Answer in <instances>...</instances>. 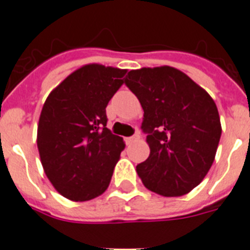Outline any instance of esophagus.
<instances>
[{"label": "esophagus", "instance_id": "1", "mask_svg": "<svg viewBox=\"0 0 250 250\" xmlns=\"http://www.w3.org/2000/svg\"><path fill=\"white\" fill-rule=\"evenodd\" d=\"M139 139V134H135V135H133V137H129V138H125V142H126V144H130L133 143V142H135V140Z\"/></svg>", "mask_w": 250, "mask_h": 250}]
</instances>
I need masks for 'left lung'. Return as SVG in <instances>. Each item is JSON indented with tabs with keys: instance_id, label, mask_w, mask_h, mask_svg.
<instances>
[{
	"instance_id": "1",
	"label": "left lung",
	"mask_w": 250,
	"mask_h": 250,
	"mask_svg": "<svg viewBox=\"0 0 250 250\" xmlns=\"http://www.w3.org/2000/svg\"><path fill=\"white\" fill-rule=\"evenodd\" d=\"M125 84L143 107L150 153L137 166L144 187L164 197L188 194L211 168L221 138L216 103L171 66L131 70Z\"/></svg>"
}]
</instances>
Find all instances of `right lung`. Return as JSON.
<instances>
[{
  "mask_svg": "<svg viewBox=\"0 0 250 250\" xmlns=\"http://www.w3.org/2000/svg\"><path fill=\"white\" fill-rule=\"evenodd\" d=\"M125 74L100 63L84 65L43 104L37 133L39 157L51 184L70 201H90L110 185L125 143L106 127V107Z\"/></svg>",
  "mask_w": 250,
  "mask_h": 250,
  "instance_id": "obj_1",
  "label": "right lung"
}]
</instances>
